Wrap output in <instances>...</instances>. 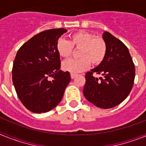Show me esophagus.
Masks as SVG:
<instances>
[{"label": "esophagus", "mask_w": 146, "mask_h": 146, "mask_svg": "<svg viewBox=\"0 0 146 146\" xmlns=\"http://www.w3.org/2000/svg\"><path fill=\"white\" fill-rule=\"evenodd\" d=\"M76 76H77V74H71V78H72V79H74V78L76 77Z\"/></svg>", "instance_id": "obj_1"}]
</instances>
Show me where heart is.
<instances>
[{
  "mask_svg": "<svg viewBox=\"0 0 146 146\" xmlns=\"http://www.w3.org/2000/svg\"><path fill=\"white\" fill-rule=\"evenodd\" d=\"M58 53L63 58H69L73 47L80 49V59H69L64 61L62 68L66 72L77 74L86 70L90 63L99 65L107 54V44L103 38L87 31H78L69 36V40L58 38L55 44Z\"/></svg>",
  "mask_w": 146,
  "mask_h": 146,
  "instance_id": "1",
  "label": "heart"
}]
</instances>
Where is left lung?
Wrapping results in <instances>:
<instances>
[{
	"mask_svg": "<svg viewBox=\"0 0 146 146\" xmlns=\"http://www.w3.org/2000/svg\"><path fill=\"white\" fill-rule=\"evenodd\" d=\"M102 38L107 44L106 56L96 68L86 74L83 94L88 101L103 109L116 106L131 91L135 77V64L128 48L109 32ZM94 74H101L98 79Z\"/></svg>",
	"mask_w": 146,
	"mask_h": 146,
	"instance_id": "left-lung-1",
	"label": "left lung"
}]
</instances>
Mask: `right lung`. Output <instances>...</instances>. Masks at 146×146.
Masks as SVG:
<instances>
[{
  "instance_id": "right-lung-1",
  "label": "right lung",
  "mask_w": 146,
  "mask_h": 146,
  "mask_svg": "<svg viewBox=\"0 0 146 146\" xmlns=\"http://www.w3.org/2000/svg\"><path fill=\"white\" fill-rule=\"evenodd\" d=\"M64 28L35 35L19 49L12 68V81L23 104L35 113H46L61 101L71 80L69 72L60 70V55L55 44ZM54 77L50 81L47 78Z\"/></svg>"
}]
</instances>
